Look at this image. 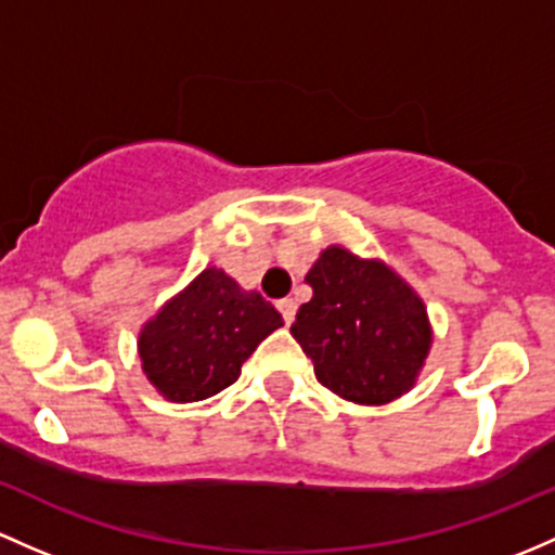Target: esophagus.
Masks as SVG:
<instances>
[{"instance_id":"esophagus-1","label":"esophagus","mask_w":555,"mask_h":555,"mask_svg":"<svg viewBox=\"0 0 555 555\" xmlns=\"http://www.w3.org/2000/svg\"><path fill=\"white\" fill-rule=\"evenodd\" d=\"M295 311H297V302L293 297H284V300H279V313H282V319L287 324L295 322Z\"/></svg>"}]
</instances>
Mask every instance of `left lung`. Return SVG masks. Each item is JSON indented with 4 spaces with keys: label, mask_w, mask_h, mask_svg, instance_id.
<instances>
[{
    "label": "left lung",
    "mask_w": 555,
    "mask_h": 555,
    "mask_svg": "<svg viewBox=\"0 0 555 555\" xmlns=\"http://www.w3.org/2000/svg\"><path fill=\"white\" fill-rule=\"evenodd\" d=\"M313 297L289 326L319 383L356 404L410 390L430 348L423 300L377 260L324 249L308 271Z\"/></svg>",
    "instance_id": "1"
}]
</instances>
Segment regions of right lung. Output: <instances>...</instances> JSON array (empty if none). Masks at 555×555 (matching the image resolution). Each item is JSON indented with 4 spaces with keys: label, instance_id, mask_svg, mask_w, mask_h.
<instances>
[{
    "label": "right lung",
    "instance_id": "1",
    "mask_svg": "<svg viewBox=\"0 0 555 555\" xmlns=\"http://www.w3.org/2000/svg\"><path fill=\"white\" fill-rule=\"evenodd\" d=\"M282 324L260 293H242L231 276L207 268L143 326V372L170 401L209 399L236 383L249 353Z\"/></svg>",
    "mask_w": 555,
    "mask_h": 555
}]
</instances>
